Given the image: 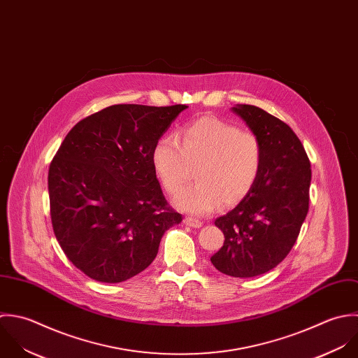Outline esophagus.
I'll use <instances>...</instances> for the list:
<instances>
[{
	"instance_id": "obj_1",
	"label": "esophagus",
	"mask_w": 358,
	"mask_h": 358,
	"mask_svg": "<svg viewBox=\"0 0 358 358\" xmlns=\"http://www.w3.org/2000/svg\"><path fill=\"white\" fill-rule=\"evenodd\" d=\"M185 224L190 228H201L203 227V222L200 220H196V218H192V217H186Z\"/></svg>"
}]
</instances>
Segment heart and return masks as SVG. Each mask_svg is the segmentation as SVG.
<instances>
[{
  "label": "heart",
  "mask_w": 358,
  "mask_h": 358,
  "mask_svg": "<svg viewBox=\"0 0 358 358\" xmlns=\"http://www.w3.org/2000/svg\"><path fill=\"white\" fill-rule=\"evenodd\" d=\"M152 166L164 189L175 193L197 166L198 182L178 192L175 206L206 215L241 203L254 189L262 168V144L252 131L203 117L187 123L176 136L162 137L152 150Z\"/></svg>",
  "instance_id": "1"
}]
</instances>
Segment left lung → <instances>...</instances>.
I'll return each instance as SVG.
<instances>
[{"label": "left lung", "mask_w": 358, "mask_h": 358, "mask_svg": "<svg viewBox=\"0 0 358 358\" xmlns=\"http://www.w3.org/2000/svg\"><path fill=\"white\" fill-rule=\"evenodd\" d=\"M262 144V168L251 193L215 220L225 236L213 265L234 278L262 275L285 259L308 213L311 165L289 124L264 110L232 108Z\"/></svg>", "instance_id": "obj_1"}]
</instances>
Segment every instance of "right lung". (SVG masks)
<instances>
[{
    "label": "right lung",
    "instance_id": "add662e5",
    "mask_svg": "<svg viewBox=\"0 0 358 358\" xmlns=\"http://www.w3.org/2000/svg\"><path fill=\"white\" fill-rule=\"evenodd\" d=\"M187 106L118 104L78 122L48 169L51 222L69 261L89 278L120 283L157 257L182 222L161 190L152 150Z\"/></svg>",
    "mask_w": 358,
    "mask_h": 358
}]
</instances>
